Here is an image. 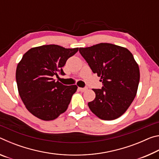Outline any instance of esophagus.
I'll return each mask as SVG.
<instances>
[{"label":"esophagus","mask_w":159,"mask_h":159,"mask_svg":"<svg viewBox=\"0 0 159 159\" xmlns=\"http://www.w3.org/2000/svg\"><path fill=\"white\" fill-rule=\"evenodd\" d=\"M79 89L80 91H81V92H84V91L88 89V88H79Z\"/></svg>","instance_id":"obj_1"}]
</instances>
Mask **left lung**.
<instances>
[{
  "label": "left lung",
  "mask_w": 159,
  "mask_h": 159,
  "mask_svg": "<svg viewBox=\"0 0 159 159\" xmlns=\"http://www.w3.org/2000/svg\"><path fill=\"white\" fill-rule=\"evenodd\" d=\"M79 52L103 85L102 89H93L95 98L88 102L91 111L105 120L120 117L134 100L139 82V66L133 54L106 43L80 48Z\"/></svg>",
  "instance_id": "obj_1"
}]
</instances>
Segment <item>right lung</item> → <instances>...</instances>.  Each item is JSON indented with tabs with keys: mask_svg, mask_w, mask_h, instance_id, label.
<instances>
[{
	"mask_svg": "<svg viewBox=\"0 0 159 159\" xmlns=\"http://www.w3.org/2000/svg\"><path fill=\"white\" fill-rule=\"evenodd\" d=\"M79 50L57 45L31 48L23 55L16 70L19 94L26 108L43 120L57 118L68 108L76 85H64L54 78L64 75L62 67Z\"/></svg>",
	"mask_w": 159,
	"mask_h": 159,
	"instance_id": "right-lung-1",
	"label": "right lung"
}]
</instances>
